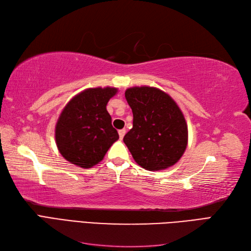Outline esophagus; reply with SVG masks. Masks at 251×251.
Here are the masks:
<instances>
[{
  "mask_svg": "<svg viewBox=\"0 0 251 251\" xmlns=\"http://www.w3.org/2000/svg\"><path fill=\"white\" fill-rule=\"evenodd\" d=\"M118 134H119V138L120 139H124L125 135H126V130H125V128H123V130H119Z\"/></svg>",
  "mask_w": 251,
  "mask_h": 251,
  "instance_id": "1",
  "label": "esophagus"
}]
</instances>
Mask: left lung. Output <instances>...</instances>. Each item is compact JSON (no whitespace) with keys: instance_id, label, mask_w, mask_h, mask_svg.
Wrapping results in <instances>:
<instances>
[{"instance_id":"left-lung-1","label":"left lung","mask_w":251,"mask_h":251,"mask_svg":"<svg viewBox=\"0 0 251 251\" xmlns=\"http://www.w3.org/2000/svg\"><path fill=\"white\" fill-rule=\"evenodd\" d=\"M133 112V127L124 142L141 168L160 171L179 161L187 146V125L173 98L153 87L126 91Z\"/></svg>"}]
</instances>
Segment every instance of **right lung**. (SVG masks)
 Returning a JSON list of instances; mask_svg holds the SVG:
<instances>
[{
  "label": "right lung",
  "mask_w": 251,
  "mask_h": 251,
  "mask_svg": "<svg viewBox=\"0 0 251 251\" xmlns=\"http://www.w3.org/2000/svg\"><path fill=\"white\" fill-rule=\"evenodd\" d=\"M116 88H90L66 104L55 126V141L67 161L83 169L100 162L119 135L107 103Z\"/></svg>",
  "instance_id": "add662e5"
}]
</instances>
